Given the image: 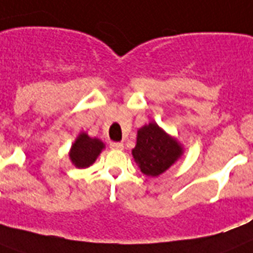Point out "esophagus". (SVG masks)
<instances>
[{
    "label": "esophagus",
    "mask_w": 253,
    "mask_h": 253,
    "mask_svg": "<svg viewBox=\"0 0 253 253\" xmlns=\"http://www.w3.org/2000/svg\"><path fill=\"white\" fill-rule=\"evenodd\" d=\"M110 148L112 149H118V150H122L125 148L122 143H110Z\"/></svg>",
    "instance_id": "obj_1"
}]
</instances>
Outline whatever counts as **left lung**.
<instances>
[{
    "mask_svg": "<svg viewBox=\"0 0 253 253\" xmlns=\"http://www.w3.org/2000/svg\"><path fill=\"white\" fill-rule=\"evenodd\" d=\"M132 156L144 175L156 177L167 171L182 156V146L156 122H150L137 131Z\"/></svg>",
    "mask_w": 253,
    "mask_h": 253,
    "instance_id": "1",
    "label": "left lung"
}]
</instances>
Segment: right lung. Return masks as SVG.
Here are the masks:
<instances>
[{
  "mask_svg": "<svg viewBox=\"0 0 253 253\" xmlns=\"http://www.w3.org/2000/svg\"><path fill=\"white\" fill-rule=\"evenodd\" d=\"M104 143L96 137H90L86 132H81L72 144L69 158L72 163L78 169L90 167L96 161L97 156L104 149Z\"/></svg>",
  "mask_w": 253,
  "mask_h": 253,
  "instance_id": "1",
  "label": "right lung"
}]
</instances>
